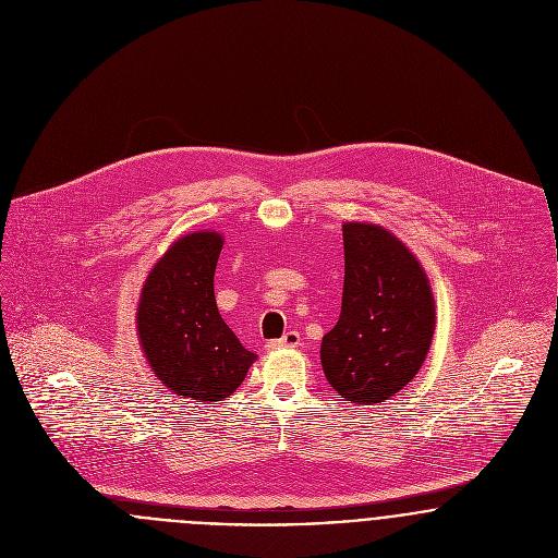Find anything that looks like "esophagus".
<instances>
[{"label": "esophagus", "mask_w": 558, "mask_h": 558, "mask_svg": "<svg viewBox=\"0 0 558 558\" xmlns=\"http://www.w3.org/2000/svg\"><path fill=\"white\" fill-rule=\"evenodd\" d=\"M301 345V335L299 330H288L281 339H275V341H268L266 348L268 350H279V348H299Z\"/></svg>", "instance_id": "34e87169"}]
</instances>
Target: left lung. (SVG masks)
<instances>
[{
    "label": "left lung",
    "mask_w": 558,
    "mask_h": 558,
    "mask_svg": "<svg viewBox=\"0 0 558 558\" xmlns=\"http://www.w3.org/2000/svg\"><path fill=\"white\" fill-rule=\"evenodd\" d=\"M343 294L319 359L328 385L350 403L374 405L401 391L421 369L436 310L414 253L374 223H343Z\"/></svg>",
    "instance_id": "left-lung-1"
}]
</instances>
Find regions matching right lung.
Returning a JSON list of instances; mask_svg holds the SVG:
<instances>
[{
  "instance_id": "1",
  "label": "right lung",
  "mask_w": 558,
  "mask_h": 558,
  "mask_svg": "<svg viewBox=\"0 0 558 558\" xmlns=\"http://www.w3.org/2000/svg\"><path fill=\"white\" fill-rule=\"evenodd\" d=\"M217 232L175 240L150 270L137 307V335L148 365L175 396L221 401L257 359L223 322L215 301Z\"/></svg>"
}]
</instances>
